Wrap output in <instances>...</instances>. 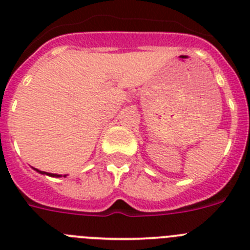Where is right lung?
<instances>
[{"instance_id": "obj_1", "label": "right lung", "mask_w": 250, "mask_h": 250, "mask_svg": "<svg viewBox=\"0 0 250 250\" xmlns=\"http://www.w3.org/2000/svg\"><path fill=\"white\" fill-rule=\"evenodd\" d=\"M32 168H34V167H32ZM35 171H38L39 173H41V175H47V176H50V177H62V175H58V173H50V172H45V171H40V170H38V168H34ZM64 177H66V175H64Z\"/></svg>"}]
</instances>
